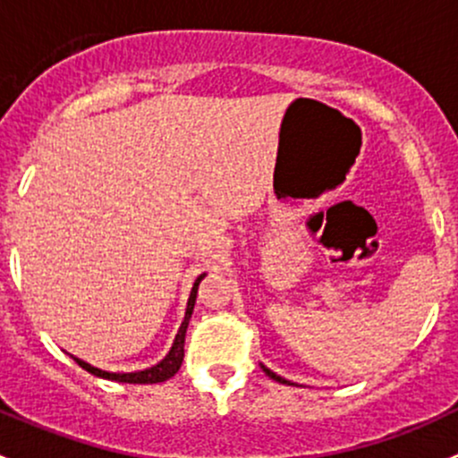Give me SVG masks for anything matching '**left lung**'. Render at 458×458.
<instances>
[{"mask_svg":"<svg viewBox=\"0 0 458 458\" xmlns=\"http://www.w3.org/2000/svg\"><path fill=\"white\" fill-rule=\"evenodd\" d=\"M263 368V372H266L267 374V377H270L272 378V381H279V383H285V386H294V383H290L288 381V378H284V377H279V374H276V372H272L270 370V368H266V366H261Z\"/></svg>","mask_w":458,"mask_h":458,"instance_id":"left-lung-1","label":"left lung"}]
</instances>
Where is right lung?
<instances>
[{
    "mask_svg": "<svg viewBox=\"0 0 458 458\" xmlns=\"http://www.w3.org/2000/svg\"><path fill=\"white\" fill-rule=\"evenodd\" d=\"M203 276H206V275L197 276L195 285H192L191 299H188L186 317H183L182 326H179V332H177V336H174L173 348H170V352L165 354V357L161 359V361L157 363V366L146 368V370H140V372H106V370H101V368H95V366H90V363L81 361V359L72 357V354H71V357L75 359L77 366L84 368L86 372L95 374V377H99V378H108V381H119V383H161V381H168V378L174 377L179 368H182V361H183V341H186L188 321H191L192 310H195L197 288H199Z\"/></svg>",
    "mask_w": 458,
    "mask_h": 458,
    "instance_id": "1",
    "label": "right lung"
}]
</instances>
